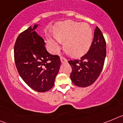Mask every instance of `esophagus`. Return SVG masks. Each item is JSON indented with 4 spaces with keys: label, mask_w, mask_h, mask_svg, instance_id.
<instances>
[{
    "label": "esophagus",
    "mask_w": 123,
    "mask_h": 123,
    "mask_svg": "<svg viewBox=\"0 0 123 123\" xmlns=\"http://www.w3.org/2000/svg\"><path fill=\"white\" fill-rule=\"evenodd\" d=\"M60 62H61V63H65L68 62V60H67L66 58H63V57H61Z\"/></svg>",
    "instance_id": "1"
}]
</instances>
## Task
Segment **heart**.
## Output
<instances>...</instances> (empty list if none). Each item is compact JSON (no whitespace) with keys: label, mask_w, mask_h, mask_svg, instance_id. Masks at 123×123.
Returning a JSON list of instances; mask_svg holds the SVG:
<instances>
[{"label":"heart","mask_w":123,"mask_h":123,"mask_svg":"<svg viewBox=\"0 0 123 123\" xmlns=\"http://www.w3.org/2000/svg\"><path fill=\"white\" fill-rule=\"evenodd\" d=\"M55 38L47 37V41L54 52H57L63 43L67 52L75 57H80L87 53L92 42L93 32L91 26L86 23L62 21L53 28Z\"/></svg>","instance_id":"b5f03b06"}]
</instances>
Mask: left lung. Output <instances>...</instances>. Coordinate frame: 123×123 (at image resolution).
<instances>
[{"label":"left lung","instance_id":"obj_1","mask_svg":"<svg viewBox=\"0 0 123 123\" xmlns=\"http://www.w3.org/2000/svg\"><path fill=\"white\" fill-rule=\"evenodd\" d=\"M106 56V42L99 28L94 31L89 50L79 60L68 62L72 67L70 78L77 86L85 87L94 83L103 69Z\"/></svg>","mask_w":123,"mask_h":123}]
</instances>
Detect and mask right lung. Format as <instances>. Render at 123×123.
<instances>
[{"mask_svg":"<svg viewBox=\"0 0 123 123\" xmlns=\"http://www.w3.org/2000/svg\"><path fill=\"white\" fill-rule=\"evenodd\" d=\"M39 24L29 26L18 36L14 57L19 76L34 91L45 92L53 87L60 68L58 55L49 54L43 38L35 31Z\"/></svg>","mask_w":123,"mask_h":123,"instance_id":"add662e5","label":"right lung"}]
</instances>
